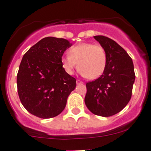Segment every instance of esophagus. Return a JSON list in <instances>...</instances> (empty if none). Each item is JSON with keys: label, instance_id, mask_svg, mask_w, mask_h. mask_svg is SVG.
<instances>
[{"label": "esophagus", "instance_id": "34e87169", "mask_svg": "<svg viewBox=\"0 0 151 151\" xmlns=\"http://www.w3.org/2000/svg\"><path fill=\"white\" fill-rule=\"evenodd\" d=\"M76 83H77V84H82V83H83V82L81 81V80H77Z\"/></svg>", "mask_w": 151, "mask_h": 151}]
</instances>
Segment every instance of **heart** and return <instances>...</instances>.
Returning a JSON list of instances; mask_svg holds the SVG:
<instances>
[{
    "mask_svg": "<svg viewBox=\"0 0 151 151\" xmlns=\"http://www.w3.org/2000/svg\"><path fill=\"white\" fill-rule=\"evenodd\" d=\"M63 67L68 74H73L77 68L82 75L90 80L103 74L107 65V53L100 44L83 43L72 46L68 55L62 58Z\"/></svg>",
    "mask_w": 151,
    "mask_h": 151,
    "instance_id": "b5f03b06",
    "label": "heart"
}]
</instances>
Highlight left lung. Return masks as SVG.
Instances as JSON below:
<instances>
[{
    "mask_svg": "<svg viewBox=\"0 0 151 151\" xmlns=\"http://www.w3.org/2000/svg\"><path fill=\"white\" fill-rule=\"evenodd\" d=\"M93 37L106 51L107 65L99 78L86 83L85 103L93 114L107 117L122 111L131 99L135 80L134 63L114 40L102 35Z\"/></svg>",
    "mask_w": 151,
    "mask_h": 151,
    "instance_id": "1",
    "label": "left lung"
}]
</instances>
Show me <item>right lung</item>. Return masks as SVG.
<instances>
[{"label": "right lung", "mask_w": 151, "mask_h": 151, "mask_svg": "<svg viewBox=\"0 0 151 151\" xmlns=\"http://www.w3.org/2000/svg\"><path fill=\"white\" fill-rule=\"evenodd\" d=\"M71 43L47 37L23 55L17 75V93L30 114L48 119L58 116L76 87V79L65 72L62 57Z\"/></svg>", "instance_id": "add662e5"}]
</instances>
